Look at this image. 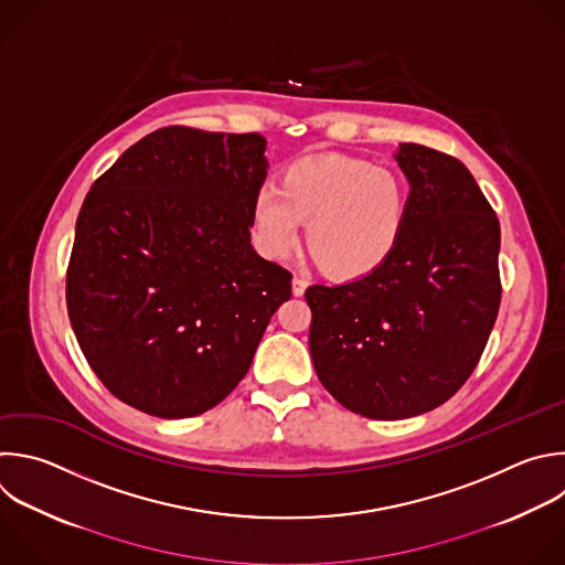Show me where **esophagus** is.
I'll use <instances>...</instances> for the list:
<instances>
[{"label": "esophagus", "instance_id": "obj_1", "mask_svg": "<svg viewBox=\"0 0 565 565\" xmlns=\"http://www.w3.org/2000/svg\"><path fill=\"white\" fill-rule=\"evenodd\" d=\"M306 288H308V281H306L303 277H297V275H295V277H292V295H295V297H301V295L306 292Z\"/></svg>", "mask_w": 565, "mask_h": 565}]
</instances>
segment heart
<instances>
[{
    "mask_svg": "<svg viewBox=\"0 0 565 565\" xmlns=\"http://www.w3.org/2000/svg\"><path fill=\"white\" fill-rule=\"evenodd\" d=\"M408 193L402 177L365 159L323 154L290 163L279 188L264 185L253 200L259 248L281 259L306 244L317 266L339 279L380 268L402 239Z\"/></svg>",
    "mask_w": 565,
    "mask_h": 565,
    "instance_id": "obj_1",
    "label": "heart"
}]
</instances>
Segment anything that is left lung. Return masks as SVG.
<instances>
[{"label": "left lung", "mask_w": 565, "mask_h": 565, "mask_svg": "<svg viewBox=\"0 0 565 565\" xmlns=\"http://www.w3.org/2000/svg\"><path fill=\"white\" fill-rule=\"evenodd\" d=\"M408 215L393 255L341 286H310V354L323 388L367 419L448 402L477 367L501 303L499 220L452 154L402 143Z\"/></svg>", "instance_id": "obj_1"}]
</instances>
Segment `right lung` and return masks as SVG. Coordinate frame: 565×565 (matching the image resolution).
I'll return each instance as SVG.
<instances>
[{"instance_id":"add662e5","label":"right lung","mask_w":565,"mask_h":565,"mask_svg":"<svg viewBox=\"0 0 565 565\" xmlns=\"http://www.w3.org/2000/svg\"><path fill=\"white\" fill-rule=\"evenodd\" d=\"M266 139L188 126L130 146L77 217L66 306L99 382L161 419L195 417L246 377L292 275L250 246Z\"/></svg>"}]
</instances>
